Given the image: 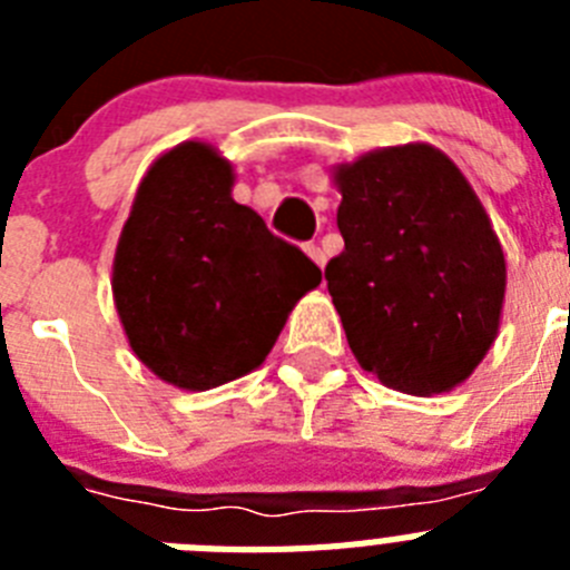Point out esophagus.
Here are the masks:
<instances>
[{
    "instance_id": "1",
    "label": "esophagus",
    "mask_w": 570,
    "mask_h": 570,
    "mask_svg": "<svg viewBox=\"0 0 570 570\" xmlns=\"http://www.w3.org/2000/svg\"><path fill=\"white\" fill-rule=\"evenodd\" d=\"M305 254L311 256V259H314V265H325V254H322V248L320 245H305Z\"/></svg>"
}]
</instances>
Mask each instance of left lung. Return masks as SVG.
<instances>
[{
	"mask_svg": "<svg viewBox=\"0 0 570 570\" xmlns=\"http://www.w3.org/2000/svg\"><path fill=\"white\" fill-rule=\"evenodd\" d=\"M345 250L331 299L356 362L411 396L454 391L500 334L505 254L462 170L428 142L331 168Z\"/></svg>",
	"mask_w": 570,
	"mask_h": 570,
	"instance_id": "1",
	"label": "left lung"
}]
</instances>
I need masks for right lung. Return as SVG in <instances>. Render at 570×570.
I'll return each instance as SVG.
<instances>
[{
    "label": "right lung",
    "instance_id": "right-lung-1",
    "mask_svg": "<svg viewBox=\"0 0 570 570\" xmlns=\"http://www.w3.org/2000/svg\"><path fill=\"white\" fill-rule=\"evenodd\" d=\"M234 165L190 139L145 170L114 254V305L145 367L179 391H210L271 354L322 279L299 248L230 196Z\"/></svg>",
    "mask_w": 570,
    "mask_h": 570
}]
</instances>
